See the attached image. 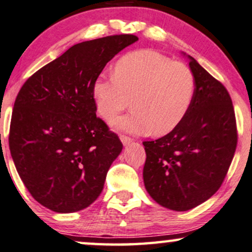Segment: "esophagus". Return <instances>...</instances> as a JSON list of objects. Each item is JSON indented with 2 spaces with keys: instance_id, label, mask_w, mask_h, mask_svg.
<instances>
[{
  "instance_id": "1",
  "label": "esophagus",
  "mask_w": 252,
  "mask_h": 252,
  "mask_svg": "<svg viewBox=\"0 0 252 252\" xmlns=\"http://www.w3.org/2000/svg\"><path fill=\"white\" fill-rule=\"evenodd\" d=\"M120 139H121V142L123 143V145H128V144H130V143L132 142V139L130 138V137L124 136V135H121L120 136Z\"/></svg>"
}]
</instances>
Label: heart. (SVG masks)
Masks as SVG:
<instances>
[{"label": "heart", "instance_id": "b5f03b06", "mask_svg": "<svg viewBox=\"0 0 252 252\" xmlns=\"http://www.w3.org/2000/svg\"><path fill=\"white\" fill-rule=\"evenodd\" d=\"M93 98L104 121L116 119L132 100L133 110L116 121L117 129L133 135H166L186 117L195 95V76L181 62L152 50L120 58L114 75L94 81Z\"/></svg>", "mask_w": 252, "mask_h": 252}]
</instances>
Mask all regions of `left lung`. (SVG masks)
<instances>
[{
	"instance_id": "1",
	"label": "left lung",
	"mask_w": 252,
	"mask_h": 252,
	"mask_svg": "<svg viewBox=\"0 0 252 252\" xmlns=\"http://www.w3.org/2000/svg\"><path fill=\"white\" fill-rule=\"evenodd\" d=\"M195 95L186 117L167 135L143 142L145 189L156 202L189 211L214 195L223 183L237 145L230 95L189 56Z\"/></svg>"
}]
</instances>
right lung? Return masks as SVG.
Wrapping results in <instances>:
<instances>
[{"mask_svg": "<svg viewBox=\"0 0 252 252\" xmlns=\"http://www.w3.org/2000/svg\"><path fill=\"white\" fill-rule=\"evenodd\" d=\"M137 40L115 34L75 44L22 86L9 148L25 187L51 211H81L102 192L123 145L96 116L92 88L107 63Z\"/></svg>", "mask_w": 252, "mask_h": 252, "instance_id": "1", "label": "right lung"}]
</instances>
